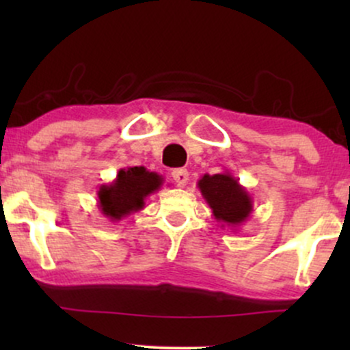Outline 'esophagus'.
Masks as SVG:
<instances>
[{"mask_svg":"<svg viewBox=\"0 0 350 350\" xmlns=\"http://www.w3.org/2000/svg\"><path fill=\"white\" fill-rule=\"evenodd\" d=\"M171 176H172V179L176 180V184H178V186H184V184L189 180V172H187V170H184V167L174 170L171 172Z\"/></svg>","mask_w":350,"mask_h":350,"instance_id":"34e87169","label":"esophagus"}]
</instances>
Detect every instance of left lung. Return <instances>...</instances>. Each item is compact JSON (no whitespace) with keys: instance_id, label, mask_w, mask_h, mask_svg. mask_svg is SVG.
<instances>
[{"instance_id":"8db88e82","label":"left lung","mask_w":350,"mask_h":350,"mask_svg":"<svg viewBox=\"0 0 350 350\" xmlns=\"http://www.w3.org/2000/svg\"><path fill=\"white\" fill-rule=\"evenodd\" d=\"M198 187L212 208L217 222L228 227L242 226L252 215L253 200L247 189L232 176V172L224 171L219 174H204L199 179Z\"/></svg>"}]
</instances>
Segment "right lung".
Here are the masks:
<instances>
[{"mask_svg":"<svg viewBox=\"0 0 350 350\" xmlns=\"http://www.w3.org/2000/svg\"><path fill=\"white\" fill-rule=\"evenodd\" d=\"M163 176L148 171L144 166L120 170L110 184H102L97 191L98 208L107 219L118 222L123 217L142 211L144 199L163 186Z\"/></svg>","mask_w":350,"mask_h":350,"instance_id":"1","label":"right lung"}]
</instances>
